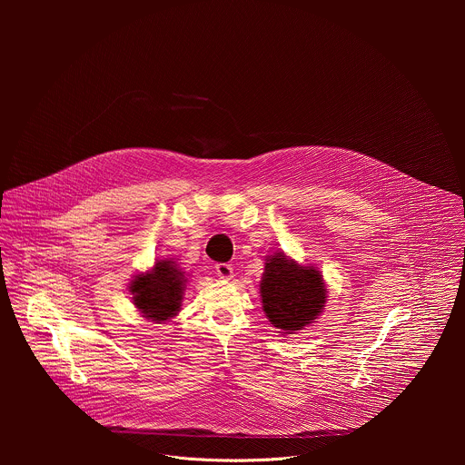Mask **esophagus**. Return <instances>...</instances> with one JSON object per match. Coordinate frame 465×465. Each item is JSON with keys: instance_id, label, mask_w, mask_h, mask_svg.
Returning <instances> with one entry per match:
<instances>
[{"instance_id": "esophagus-1", "label": "esophagus", "mask_w": 465, "mask_h": 465, "mask_svg": "<svg viewBox=\"0 0 465 465\" xmlns=\"http://www.w3.org/2000/svg\"><path fill=\"white\" fill-rule=\"evenodd\" d=\"M214 270H216V273H218V277L220 279H232L234 277V272H232V266L227 265V263H218V265L214 266Z\"/></svg>"}]
</instances>
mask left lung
Instances as JSON below:
<instances>
[{
    "instance_id": "1",
    "label": "left lung",
    "mask_w": 465,
    "mask_h": 465,
    "mask_svg": "<svg viewBox=\"0 0 465 465\" xmlns=\"http://www.w3.org/2000/svg\"><path fill=\"white\" fill-rule=\"evenodd\" d=\"M260 293L266 319L282 334H295L317 322L328 302L322 272L297 263L282 251L265 256Z\"/></svg>"
}]
</instances>
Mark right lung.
Listing matches in <instances>:
<instances>
[{"mask_svg":"<svg viewBox=\"0 0 465 465\" xmlns=\"http://www.w3.org/2000/svg\"><path fill=\"white\" fill-rule=\"evenodd\" d=\"M186 282V272L173 258H161L146 272L134 275L129 292L135 310L144 321L164 324L179 315Z\"/></svg>","mask_w":465,"mask_h":465,"instance_id":"1","label":"right lung"}]
</instances>
